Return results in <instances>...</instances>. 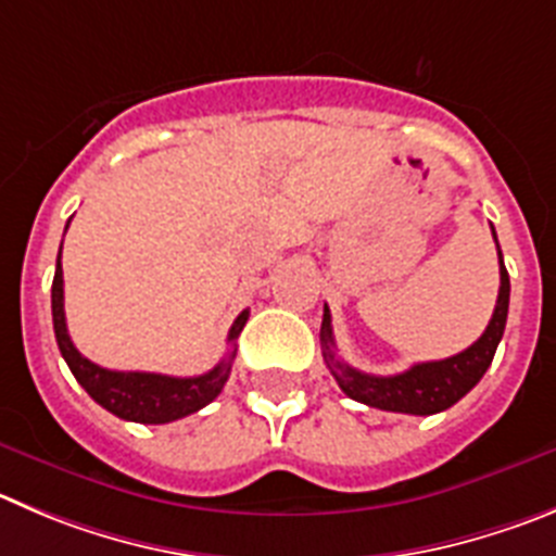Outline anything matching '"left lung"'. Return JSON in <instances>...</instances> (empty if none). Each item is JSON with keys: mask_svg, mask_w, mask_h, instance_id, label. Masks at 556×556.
<instances>
[{"mask_svg": "<svg viewBox=\"0 0 556 556\" xmlns=\"http://www.w3.org/2000/svg\"><path fill=\"white\" fill-rule=\"evenodd\" d=\"M491 232H494L496 241L494 227H491ZM496 254H500V295H496L494 315H491L480 340L471 342L469 349L450 356V359L419 362V365H412L406 372H397V376H370V372L345 365L334 349L331 313L329 307H324L320 349H324L326 367L331 370L334 381L340 383L342 392L351 401H359L365 406L381 408V412L417 414V417H428V414H439L444 408L455 406L485 376V370L494 362L496 345L505 334L507 307H510V277H507V268L502 263L500 241H496Z\"/></svg>", "mask_w": 556, "mask_h": 556, "instance_id": "8db88e82", "label": "left lung"}]
</instances>
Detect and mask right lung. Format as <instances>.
<instances>
[{
    "label": "right lung",
    "mask_w": 556,
    "mask_h": 556,
    "mask_svg": "<svg viewBox=\"0 0 556 556\" xmlns=\"http://www.w3.org/2000/svg\"><path fill=\"white\" fill-rule=\"evenodd\" d=\"M67 230V227H65ZM62 247L56 254V271L54 282H51V318H54V334L56 345H60L62 359L67 362L71 372L76 381L85 387L87 395L112 412L114 417L128 419V422H142V425H164L175 422L180 417L200 412L202 406L214 401L225 389L227 378H230L232 359H236V340L241 329L249 320V309H243L230 326L227 342L232 345L230 356L222 359L214 370L202 372L194 378H175V376H161V372H123V370H106V367L96 365L87 356L76 351L71 342L65 326V299H62Z\"/></svg>",
    "instance_id": "1"
}]
</instances>
